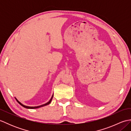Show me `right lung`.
Masks as SVG:
<instances>
[{
    "label": "right lung",
    "mask_w": 131,
    "mask_h": 131,
    "mask_svg": "<svg viewBox=\"0 0 131 131\" xmlns=\"http://www.w3.org/2000/svg\"><path fill=\"white\" fill-rule=\"evenodd\" d=\"M53 94L52 95V97H51V99H50V100L48 102H47V103H46L45 104H43V105H40V106H26V105H23V104H22V103H21L20 102H19L18 100L17 99L16 97H15V99H16V100H17V101L19 104H20L22 106H23L24 107H25V108H32V109H34V108H39V107H43V106H46V105H49L50 103L51 102V101H52V99H53Z\"/></svg>",
    "instance_id": "obj_1"
}]
</instances>
